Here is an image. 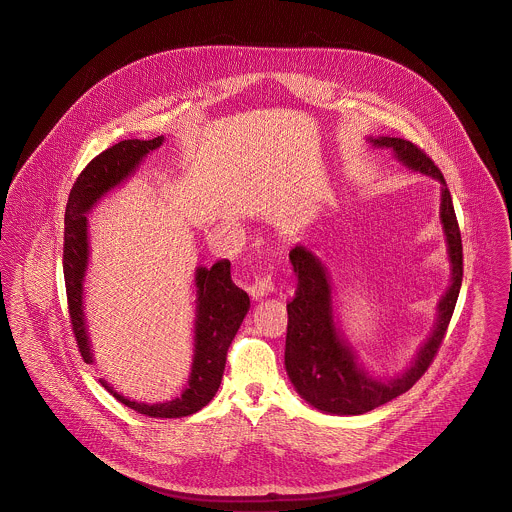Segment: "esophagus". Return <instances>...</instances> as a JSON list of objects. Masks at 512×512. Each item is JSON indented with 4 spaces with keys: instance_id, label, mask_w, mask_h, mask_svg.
<instances>
[{
    "instance_id": "1",
    "label": "esophagus",
    "mask_w": 512,
    "mask_h": 512,
    "mask_svg": "<svg viewBox=\"0 0 512 512\" xmlns=\"http://www.w3.org/2000/svg\"><path fill=\"white\" fill-rule=\"evenodd\" d=\"M272 292H274V280L270 276L256 278L254 284L250 286V296L256 298V300H260V298H264V296H268Z\"/></svg>"
}]
</instances>
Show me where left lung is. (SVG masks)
<instances>
[{
    "instance_id": "8db88e82",
    "label": "left lung",
    "mask_w": 512,
    "mask_h": 512,
    "mask_svg": "<svg viewBox=\"0 0 512 512\" xmlns=\"http://www.w3.org/2000/svg\"><path fill=\"white\" fill-rule=\"evenodd\" d=\"M371 143L393 149L407 167L431 174L445 184L443 172L415 143L397 137H379L371 139ZM441 222L453 264V284L439 304V322L433 336L423 345L415 363L393 381H377L357 369L351 349L341 341L334 324L332 288L324 266L302 246L290 252L298 290L288 304L284 361L296 391L310 405L336 415H361L409 391L429 369L447 334L463 282V242L447 184L441 194Z\"/></svg>"
}]
</instances>
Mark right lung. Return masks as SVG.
<instances>
[{
  "mask_svg": "<svg viewBox=\"0 0 512 512\" xmlns=\"http://www.w3.org/2000/svg\"><path fill=\"white\" fill-rule=\"evenodd\" d=\"M165 137L151 141H121L111 149L97 155L77 176L67 208H65V232H63V276L67 292V310L71 318V328L79 353L85 363H91V347L85 332V318L81 306L83 294V274L87 266V216L85 212L113 186L125 180L139 161L161 147ZM196 294H198V316H196V353L192 363V373L186 391L169 403H137L125 399L113 391L107 381L99 379L103 387L117 397L127 407L149 417H186L200 411L218 391L226 353L234 340L246 312L250 298L240 290L230 278V262L218 260L212 268L196 270Z\"/></svg>",
  "mask_w": 512,
  "mask_h": 512,
  "instance_id": "obj_1",
  "label": "right lung"
}]
</instances>
